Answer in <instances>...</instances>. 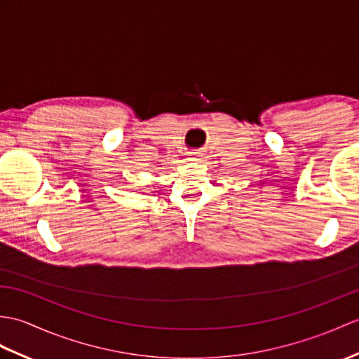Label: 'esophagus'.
<instances>
[{
  "label": "esophagus",
  "mask_w": 359,
  "mask_h": 359,
  "mask_svg": "<svg viewBox=\"0 0 359 359\" xmlns=\"http://www.w3.org/2000/svg\"><path fill=\"white\" fill-rule=\"evenodd\" d=\"M200 156H202V153H200V151H189L188 153V161H200Z\"/></svg>",
  "instance_id": "obj_1"
}]
</instances>
